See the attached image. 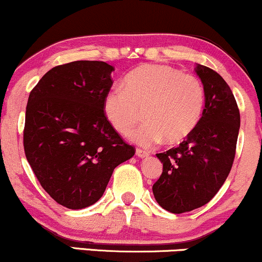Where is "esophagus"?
<instances>
[{
    "label": "esophagus",
    "mask_w": 262,
    "mask_h": 262,
    "mask_svg": "<svg viewBox=\"0 0 262 262\" xmlns=\"http://www.w3.org/2000/svg\"><path fill=\"white\" fill-rule=\"evenodd\" d=\"M136 156H139V157H141V158L147 157V156H148V152L145 151V149H142V148H137L136 149Z\"/></svg>",
    "instance_id": "34e87169"
}]
</instances>
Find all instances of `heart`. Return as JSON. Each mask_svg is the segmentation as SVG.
<instances>
[{
    "mask_svg": "<svg viewBox=\"0 0 262 262\" xmlns=\"http://www.w3.org/2000/svg\"><path fill=\"white\" fill-rule=\"evenodd\" d=\"M123 88L116 86L104 100L108 122L127 135L143 117L146 123L131 135L141 145L164 139L174 145L186 140L201 122L205 106L202 81L192 74L161 64L137 67L126 74Z\"/></svg>",
    "mask_w": 262,
    "mask_h": 262,
    "instance_id": "b5f03b06",
    "label": "heart"
}]
</instances>
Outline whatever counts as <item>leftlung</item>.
Here are the masks:
<instances>
[{
	"instance_id": "left-lung-1",
	"label": "left lung",
	"mask_w": 262,
	"mask_h": 262,
	"mask_svg": "<svg viewBox=\"0 0 262 262\" xmlns=\"http://www.w3.org/2000/svg\"><path fill=\"white\" fill-rule=\"evenodd\" d=\"M195 73L205 90L201 122L178 147L156 155L163 170L154 195L174 214L201 208L218 193L233 166L240 128L239 107L226 81L201 64Z\"/></svg>"
}]
</instances>
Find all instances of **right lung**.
Wrapping results in <instances>:
<instances>
[{
	"instance_id": "right-lung-1",
	"label": "right lung",
	"mask_w": 262,
	"mask_h": 262,
	"mask_svg": "<svg viewBox=\"0 0 262 262\" xmlns=\"http://www.w3.org/2000/svg\"><path fill=\"white\" fill-rule=\"evenodd\" d=\"M114 67L76 60L52 68L29 94L23 146L43 189L69 209L93 205L135 148L108 122Z\"/></svg>"
}]
</instances>
